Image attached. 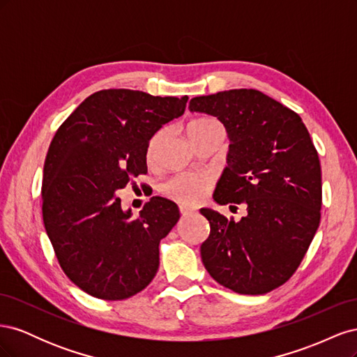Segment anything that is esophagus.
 <instances>
[{
    "label": "esophagus",
    "instance_id": "1",
    "mask_svg": "<svg viewBox=\"0 0 357 357\" xmlns=\"http://www.w3.org/2000/svg\"><path fill=\"white\" fill-rule=\"evenodd\" d=\"M193 211H195V210L190 208V207H186V205H180V213H181L183 218H186V215L192 214Z\"/></svg>",
    "mask_w": 357,
    "mask_h": 357
}]
</instances>
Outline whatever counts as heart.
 Returning a JSON list of instances; mask_svg holds the SVG:
<instances>
[{
  "label": "heart",
  "instance_id": "1",
  "mask_svg": "<svg viewBox=\"0 0 357 357\" xmlns=\"http://www.w3.org/2000/svg\"><path fill=\"white\" fill-rule=\"evenodd\" d=\"M213 119H197L188 125V132L199 131V129L214 123ZM160 134H156L147 149V156L152 158L155 153L156 144L159 142ZM211 177L207 174H181L174 178H171L165 185V193L172 199H176L180 204L185 205H197L199 204L211 188Z\"/></svg>",
  "mask_w": 357,
  "mask_h": 357
}]
</instances>
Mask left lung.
<instances>
[{"label": "left lung", "instance_id": "left-lung-1", "mask_svg": "<svg viewBox=\"0 0 357 357\" xmlns=\"http://www.w3.org/2000/svg\"><path fill=\"white\" fill-rule=\"evenodd\" d=\"M189 110L218 117L231 142L213 199L247 207L238 222L199 210L210 222L202 264L236 294H268L296 271L319 228L317 150L299 114L256 89L195 96Z\"/></svg>", "mask_w": 357, "mask_h": 357}]
</instances>
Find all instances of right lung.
Segmentation results:
<instances>
[{
  "label": "right lung",
  "instance_id": "1",
  "mask_svg": "<svg viewBox=\"0 0 357 357\" xmlns=\"http://www.w3.org/2000/svg\"><path fill=\"white\" fill-rule=\"evenodd\" d=\"M188 100L100 91L53 137L43 169V222L63 273L86 294L122 301L156 275L159 243L178 222V207L152 197L132 219L116 190L146 174L150 138L185 113Z\"/></svg>",
  "mask_w": 357,
  "mask_h": 357
}]
</instances>
